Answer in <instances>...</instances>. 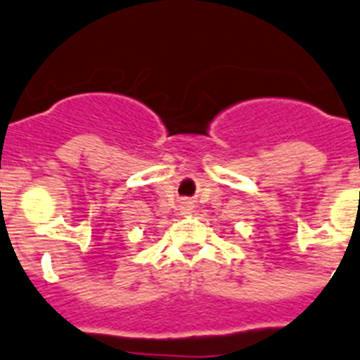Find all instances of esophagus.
Here are the masks:
<instances>
[{
    "label": "esophagus",
    "mask_w": 360,
    "mask_h": 360,
    "mask_svg": "<svg viewBox=\"0 0 360 360\" xmlns=\"http://www.w3.org/2000/svg\"><path fill=\"white\" fill-rule=\"evenodd\" d=\"M192 210H194V205H192V201H188V199H186V201H183V203H181V212L183 214H192Z\"/></svg>",
    "instance_id": "esophagus-1"
}]
</instances>
